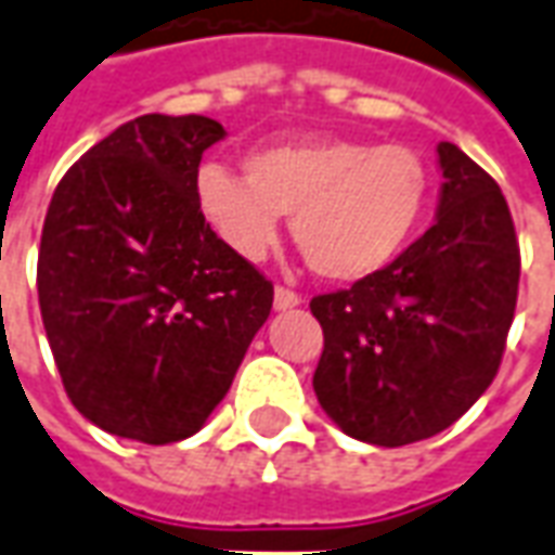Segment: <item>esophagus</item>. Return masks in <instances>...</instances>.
Instances as JSON below:
<instances>
[{
  "label": "esophagus",
  "instance_id": "obj_1",
  "mask_svg": "<svg viewBox=\"0 0 555 555\" xmlns=\"http://www.w3.org/2000/svg\"><path fill=\"white\" fill-rule=\"evenodd\" d=\"M300 304H304V297H300L297 291L282 288V285H279L276 294H273V306H276L279 312H285V309H294V306H300Z\"/></svg>",
  "mask_w": 555,
  "mask_h": 555
}]
</instances>
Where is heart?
Wrapping results in <instances>:
<instances>
[{
  "instance_id": "obj_1",
  "label": "heart",
  "mask_w": 555,
  "mask_h": 555,
  "mask_svg": "<svg viewBox=\"0 0 555 555\" xmlns=\"http://www.w3.org/2000/svg\"><path fill=\"white\" fill-rule=\"evenodd\" d=\"M243 176L204 165L201 219L228 249L258 261L291 216V237L318 276L360 282L409 249L433 201V170L409 143L312 138L251 150Z\"/></svg>"
}]
</instances>
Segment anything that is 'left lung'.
<instances>
[{"instance_id":"8db88e82","label":"left lung","mask_w":555,"mask_h":555,"mask_svg":"<svg viewBox=\"0 0 555 555\" xmlns=\"http://www.w3.org/2000/svg\"><path fill=\"white\" fill-rule=\"evenodd\" d=\"M436 224L393 264L312 297L324 351L312 387L351 439L399 448L429 439L493 385L514 321L520 246L502 189L439 143Z\"/></svg>"}]
</instances>
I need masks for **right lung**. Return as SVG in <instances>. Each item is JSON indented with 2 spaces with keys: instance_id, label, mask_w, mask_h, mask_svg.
<instances>
[{
  "instance_id": "obj_1",
  "label": "right lung",
  "mask_w": 555,
  "mask_h": 555,
  "mask_svg": "<svg viewBox=\"0 0 555 555\" xmlns=\"http://www.w3.org/2000/svg\"><path fill=\"white\" fill-rule=\"evenodd\" d=\"M210 116L146 114L62 177L38 249V306L65 393L122 439L195 436L273 306V282L201 219Z\"/></svg>"
}]
</instances>
